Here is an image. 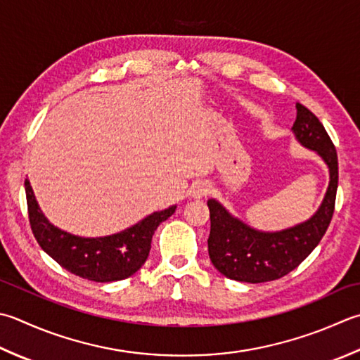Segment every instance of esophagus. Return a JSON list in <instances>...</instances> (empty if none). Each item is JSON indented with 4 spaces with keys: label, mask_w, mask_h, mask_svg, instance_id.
I'll use <instances>...</instances> for the list:
<instances>
[{
    "label": "esophagus",
    "mask_w": 360,
    "mask_h": 360,
    "mask_svg": "<svg viewBox=\"0 0 360 360\" xmlns=\"http://www.w3.org/2000/svg\"><path fill=\"white\" fill-rule=\"evenodd\" d=\"M210 186L207 182L200 181V182H195L192 186V190H190V195L193 196V198H202V196H206L209 193Z\"/></svg>",
    "instance_id": "1"
}]
</instances>
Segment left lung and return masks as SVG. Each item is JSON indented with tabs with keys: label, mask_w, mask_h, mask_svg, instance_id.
Segmentation results:
<instances>
[{
	"label": "left lung",
	"mask_w": 360,
	"mask_h": 360,
	"mask_svg": "<svg viewBox=\"0 0 360 360\" xmlns=\"http://www.w3.org/2000/svg\"><path fill=\"white\" fill-rule=\"evenodd\" d=\"M295 140L315 151L329 172V184L321 204L307 220L279 231H262L232 215L223 204L210 198V262L224 276L240 283H266L285 276L315 250L334 214L339 164L335 148L320 120L302 104H297L292 126Z\"/></svg>",
	"instance_id": "left-lung-1"
}]
</instances>
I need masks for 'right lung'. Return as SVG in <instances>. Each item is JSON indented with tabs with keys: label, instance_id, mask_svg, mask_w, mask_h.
<instances>
[{
	"label": "right lung",
	"instance_id": "1",
	"mask_svg": "<svg viewBox=\"0 0 360 360\" xmlns=\"http://www.w3.org/2000/svg\"><path fill=\"white\" fill-rule=\"evenodd\" d=\"M25 190L31 229L41 250L70 273L95 283L122 281L140 270L150 255L154 231L178 207L173 204L156 210L115 234L81 237L54 226L48 220L35 200L30 179L25 181Z\"/></svg>",
	"mask_w": 360,
	"mask_h": 360
}]
</instances>
